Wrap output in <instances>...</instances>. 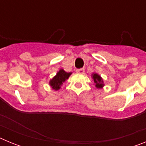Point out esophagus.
<instances>
[{
  "mask_svg": "<svg viewBox=\"0 0 146 146\" xmlns=\"http://www.w3.org/2000/svg\"><path fill=\"white\" fill-rule=\"evenodd\" d=\"M85 72V69L84 68H81V69H76V72L77 73H80V74H83Z\"/></svg>",
  "mask_w": 146,
  "mask_h": 146,
  "instance_id": "obj_1",
  "label": "esophagus"
}]
</instances>
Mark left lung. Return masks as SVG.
<instances>
[{
	"instance_id": "1",
	"label": "left lung",
	"mask_w": 146,
	"mask_h": 146,
	"mask_svg": "<svg viewBox=\"0 0 146 146\" xmlns=\"http://www.w3.org/2000/svg\"><path fill=\"white\" fill-rule=\"evenodd\" d=\"M92 77L94 79V82H95V86H96L97 88H102L104 86V83H103V80L100 75H99L96 73H93L92 74Z\"/></svg>"
}]
</instances>
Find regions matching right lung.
Listing matches in <instances>:
<instances>
[{"label": "right lung", "mask_w": 146, "mask_h": 146, "mask_svg": "<svg viewBox=\"0 0 146 146\" xmlns=\"http://www.w3.org/2000/svg\"><path fill=\"white\" fill-rule=\"evenodd\" d=\"M72 74V72H66L64 69H60L59 72H57V74L52 79L50 80V85L52 87V89L55 91H58L60 88V86H62L63 82H65L69 76Z\"/></svg>", "instance_id": "add662e5"}]
</instances>
